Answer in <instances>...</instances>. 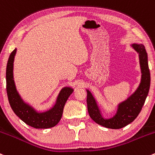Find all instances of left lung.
<instances>
[{"label":"left lung","mask_w":155,"mask_h":155,"mask_svg":"<svg viewBox=\"0 0 155 155\" xmlns=\"http://www.w3.org/2000/svg\"><path fill=\"white\" fill-rule=\"evenodd\" d=\"M132 47L139 53L140 63L142 71V80L137 90L126 101L119 105L117 114L113 118L105 120L101 116L95 99L89 91H87V105L91 118L97 124L107 128L119 129L133 122L145 103L150 87V71L148 64V56L144 45L134 44Z\"/></svg>","instance_id":"8db88e82"}]
</instances>
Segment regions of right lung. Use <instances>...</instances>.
Returning a JSON list of instances; mask_svg holds the SVG:
<instances>
[{"label":"right lung","instance_id":"obj_1","mask_svg":"<svg viewBox=\"0 0 155 155\" xmlns=\"http://www.w3.org/2000/svg\"><path fill=\"white\" fill-rule=\"evenodd\" d=\"M16 49L11 53L6 65V93L9 105L14 113L26 124L38 129L52 128L58 123L62 116L64 106L73 92V89L64 87L58 95L56 105L45 113H38L30 106L24 103L19 97L13 80V61Z\"/></svg>","mask_w":155,"mask_h":155}]
</instances>
